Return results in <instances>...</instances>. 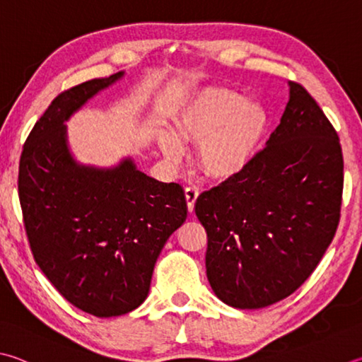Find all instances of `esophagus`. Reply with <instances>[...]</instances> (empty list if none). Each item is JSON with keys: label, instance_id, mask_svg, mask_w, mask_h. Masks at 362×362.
I'll return each mask as SVG.
<instances>
[{"label": "esophagus", "instance_id": "esophagus-1", "mask_svg": "<svg viewBox=\"0 0 362 362\" xmlns=\"http://www.w3.org/2000/svg\"><path fill=\"white\" fill-rule=\"evenodd\" d=\"M198 189L193 188V187H188L185 189V198H187V204H188V212H193L194 210V204H196V199H198Z\"/></svg>", "mask_w": 362, "mask_h": 362}]
</instances>
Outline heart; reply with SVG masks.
<instances>
[{"mask_svg":"<svg viewBox=\"0 0 362 362\" xmlns=\"http://www.w3.org/2000/svg\"><path fill=\"white\" fill-rule=\"evenodd\" d=\"M271 117L264 104L245 100L238 91L207 87L183 104L174 134L160 137L161 152L177 161L180 142L198 144L196 163L209 179L228 182L247 173L264 146Z\"/></svg>","mask_w":362,"mask_h":362,"instance_id":"b5f03b06","label":"heart"}]
</instances>
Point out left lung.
<instances>
[{"mask_svg": "<svg viewBox=\"0 0 362 362\" xmlns=\"http://www.w3.org/2000/svg\"><path fill=\"white\" fill-rule=\"evenodd\" d=\"M288 85L280 124L247 173L196 199L194 212L207 231L209 284L234 308H262L293 294L318 266L339 225V136L307 90Z\"/></svg>", "mask_w": 362, "mask_h": 362, "instance_id": "8db88e82", "label": "left lung"}]
</instances>
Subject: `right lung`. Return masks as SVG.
Segmentation results:
<instances>
[{"instance_id":"add662e5","label":"right lung","mask_w":362,"mask_h":362,"mask_svg":"<svg viewBox=\"0 0 362 362\" xmlns=\"http://www.w3.org/2000/svg\"><path fill=\"white\" fill-rule=\"evenodd\" d=\"M124 76L83 82L58 95L26 139L18 198L33 256L64 299L100 318L146 300L155 262L187 220L179 183L137 169L128 156L110 168L78 163L66 123Z\"/></svg>"}]
</instances>
